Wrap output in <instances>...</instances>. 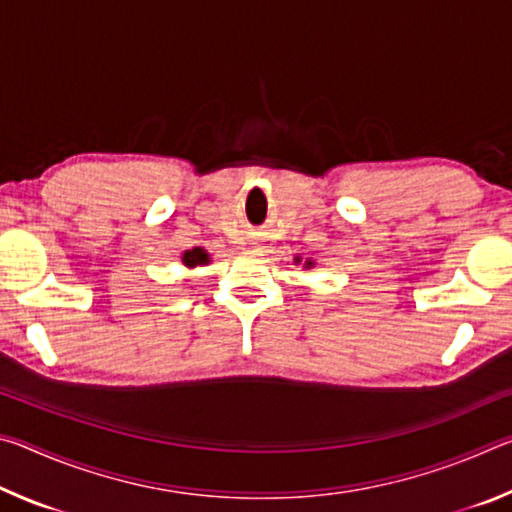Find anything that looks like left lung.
<instances>
[{"mask_svg": "<svg viewBox=\"0 0 512 512\" xmlns=\"http://www.w3.org/2000/svg\"><path fill=\"white\" fill-rule=\"evenodd\" d=\"M298 262H300V257H296V264H298ZM305 266H307V268H309V266H314V262H311V259H307Z\"/></svg>", "mask_w": 512, "mask_h": 512, "instance_id": "8db88e82", "label": "left lung"}]
</instances>
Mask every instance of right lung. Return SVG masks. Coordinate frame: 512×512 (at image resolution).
<instances>
[{
    "label": "right lung",
    "instance_id": "obj_1",
    "mask_svg": "<svg viewBox=\"0 0 512 512\" xmlns=\"http://www.w3.org/2000/svg\"><path fill=\"white\" fill-rule=\"evenodd\" d=\"M207 262H210V255H207V250H203V248H192V250H185V253H183V264L187 268L203 266Z\"/></svg>",
    "mask_w": 512,
    "mask_h": 512
}]
</instances>
